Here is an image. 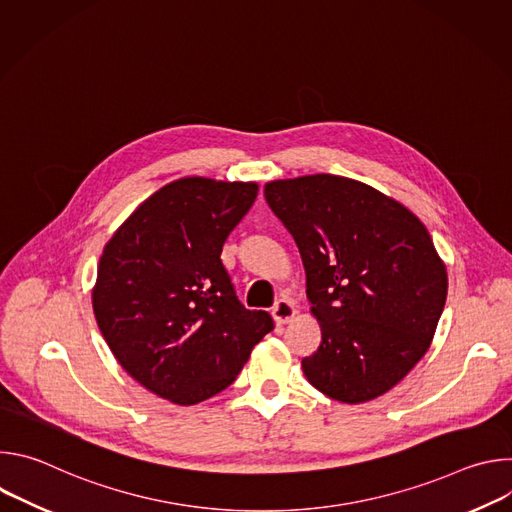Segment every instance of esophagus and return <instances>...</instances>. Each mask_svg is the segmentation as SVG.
I'll return each instance as SVG.
<instances>
[{
  "instance_id": "esophagus-1",
  "label": "esophagus",
  "mask_w": 512,
  "mask_h": 512,
  "mask_svg": "<svg viewBox=\"0 0 512 512\" xmlns=\"http://www.w3.org/2000/svg\"><path fill=\"white\" fill-rule=\"evenodd\" d=\"M296 312H298L296 306L291 304V300H287V298L277 300L275 306L271 308V316H273L275 324H287V322H291V318L296 316Z\"/></svg>"
}]
</instances>
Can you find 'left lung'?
<instances>
[{"label": "left lung", "mask_w": 512, "mask_h": 512, "mask_svg": "<svg viewBox=\"0 0 512 512\" xmlns=\"http://www.w3.org/2000/svg\"><path fill=\"white\" fill-rule=\"evenodd\" d=\"M265 200L300 249L322 330L306 379L342 403L377 399L427 352L446 306L427 229L397 200L332 174L267 182Z\"/></svg>", "instance_id": "left-lung-1"}]
</instances>
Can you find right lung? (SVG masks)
I'll return each mask as SVG.
<instances>
[{
  "label": "right lung",
  "instance_id": "add662e5",
  "mask_svg": "<svg viewBox=\"0 0 512 512\" xmlns=\"http://www.w3.org/2000/svg\"><path fill=\"white\" fill-rule=\"evenodd\" d=\"M255 182L180 178L143 200L103 249L93 287L99 330L121 367L176 405L227 389L273 330L247 310L221 253L257 198Z\"/></svg>",
  "mask_w": 512,
  "mask_h": 512
}]
</instances>
